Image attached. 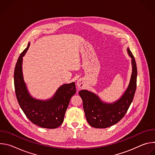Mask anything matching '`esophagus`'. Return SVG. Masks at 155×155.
<instances>
[{"label":"esophagus","mask_w":155,"mask_h":155,"mask_svg":"<svg viewBox=\"0 0 155 155\" xmlns=\"http://www.w3.org/2000/svg\"><path fill=\"white\" fill-rule=\"evenodd\" d=\"M77 85L78 87H79V88H81V87H83V86H84L83 81L82 80H81V79L78 80L77 81Z\"/></svg>","instance_id":"1"}]
</instances>
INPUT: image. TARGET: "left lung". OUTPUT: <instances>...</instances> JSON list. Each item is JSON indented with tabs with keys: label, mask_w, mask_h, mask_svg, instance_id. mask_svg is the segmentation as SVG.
Segmentation results:
<instances>
[{
	"label": "left lung",
	"mask_w": 155,
	"mask_h": 155,
	"mask_svg": "<svg viewBox=\"0 0 155 155\" xmlns=\"http://www.w3.org/2000/svg\"><path fill=\"white\" fill-rule=\"evenodd\" d=\"M132 58V72L127 90L121 97L112 104L102 102L91 91L82 90L79 94L83 100L86 118L90 126L96 128H106L119 122L125 115L134 99L137 86V65L135 58L129 48L127 49Z\"/></svg>",
	"instance_id": "8db88e82"
}]
</instances>
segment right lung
<instances>
[{
  "mask_svg": "<svg viewBox=\"0 0 155 155\" xmlns=\"http://www.w3.org/2000/svg\"><path fill=\"white\" fill-rule=\"evenodd\" d=\"M21 53L14 72L15 90L18 102L27 118L41 127L54 129L63 123L71 98L76 93L75 84L72 82L60 86L53 97L47 101L33 98L29 93L22 72L23 57L29 47Z\"/></svg>",
  "mask_w": 155,
  "mask_h": 155,
  "instance_id": "1",
  "label": "right lung"
}]
</instances>
